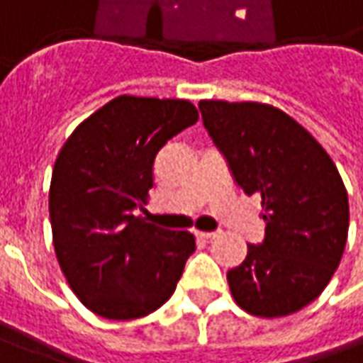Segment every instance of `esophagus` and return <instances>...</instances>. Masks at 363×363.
<instances>
[{"label":"esophagus","instance_id":"esophagus-1","mask_svg":"<svg viewBox=\"0 0 363 363\" xmlns=\"http://www.w3.org/2000/svg\"><path fill=\"white\" fill-rule=\"evenodd\" d=\"M196 235L199 240H216L220 235V232H196Z\"/></svg>","mask_w":363,"mask_h":363}]
</instances>
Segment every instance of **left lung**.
Wrapping results in <instances>:
<instances>
[{
	"label": "left lung",
	"instance_id": "1",
	"mask_svg": "<svg viewBox=\"0 0 363 363\" xmlns=\"http://www.w3.org/2000/svg\"><path fill=\"white\" fill-rule=\"evenodd\" d=\"M210 138L235 184L262 198V244L228 272L233 300L247 313L281 318L322 294L347 240V191L332 157L281 109L220 99L199 101Z\"/></svg>",
	"mask_w": 363,
	"mask_h": 363
}]
</instances>
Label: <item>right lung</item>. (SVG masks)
Wrapping results in <instances>:
<instances>
[{
    "instance_id": "1",
    "label": "right lung",
    "mask_w": 363,
    "mask_h": 363,
    "mask_svg": "<svg viewBox=\"0 0 363 363\" xmlns=\"http://www.w3.org/2000/svg\"><path fill=\"white\" fill-rule=\"evenodd\" d=\"M198 118L186 99L119 96L63 143L50 186L53 247L69 288L101 318H143L176 291L196 238L135 211L157 152Z\"/></svg>"
}]
</instances>
